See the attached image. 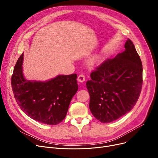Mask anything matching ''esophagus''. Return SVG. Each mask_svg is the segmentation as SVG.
<instances>
[{"label": "esophagus", "instance_id": "34e87169", "mask_svg": "<svg viewBox=\"0 0 158 158\" xmlns=\"http://www.w3.org/2000/svg\"><path fill=\"white\" fill-rule=\"evenodd\" d=\"M77 81L79 82H83L85 81V76H84V75H82V74L79 75L77 77Z\"/></svg>", "mask_w": 158, "mask_h": 158}]
</instances>
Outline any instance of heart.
I'll return each instance as SVG.
<instances>
[{"instance_id":"heart-1","label":"heart","mask_w":158,"mask_h":158,"mask_svg":"<svg viewBox=\"0 0 158 158\" xmlns=\"http://www.w3.org/2000/svg\"><path fill=\"white\" fill-rule=\"evenodd\" d=\"M101 61V58L100 57H97L96 59H95V63H97V64L100 63Z\"/></svg>"}]
</instances>
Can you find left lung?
Here are the masks:
<instances>
[{
  "label": "left lung",
  "mask_w": 158,
  "mask_h": 158,
  "mask_svg": "<svg viewBox=\"0 0 158 158\" xmlns=\"http://www.w3.org/2000/svg\"><path fill=\"white\" fill-rule=\"evenodd\" d=\"M126 50L108 59L90 74L86 82L89 110L97 120L109 123L130 111L139 97L142 86V63L130 39Z\"/></svg>",
  "instance_id": "1"
}]
</instances>
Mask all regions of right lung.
Masks as SVG:
<instances>
[{"label":"right lung","mask_w":158,"mask_h":158,"mask_svg":"<svg viewBox=\"0 0 158 158\" xmlns=\"http://www.w3.org/2000/svg\"><path fill=\"white\" fill-rule=\"evenodd\" d=\"M23 53L16 62L11 77L16 102L33 120L47 125L60 123L78 90L77 74L58 75L47 81L27 80L23 73Z\"/></svg>","instance_id":"1"}]
</instances>
